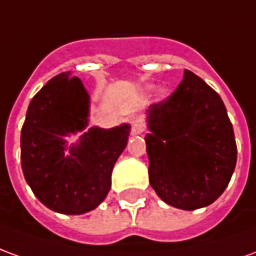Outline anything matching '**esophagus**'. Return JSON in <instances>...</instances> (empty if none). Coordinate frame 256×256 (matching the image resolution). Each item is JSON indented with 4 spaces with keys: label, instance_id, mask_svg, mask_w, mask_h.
Segmentation results:
<instances>
[{
    "label": "esophagus",
    "instance_id": "1",
    "mask_svg": "<svg viewBox=\"0 0 256 256\" xmlns=\"http://www.w3.org/2000/svg\"><path fill=\"white\" fill-rule=\"evenodd\" d=\"M132 132H133V134H141L142 132H144V123H142V120H141V118L138 116H133L132 118Z\"/></svg>",
    "mask_w": 256,
    "mask_h": 256
}]
</instances>
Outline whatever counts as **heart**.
<instances>
[{
    "instance_id": "obj_1",
    "label": "heart",
    "mask_w": 256,
    "mask_h": 256,
    "mask_svg": "<svg viewBox=\"0 0 256 256\" xmlns=\"http://www.w3.org/2000/svg\"><path fill=\"white\" fill-rule=\"evenodd\" d=\"M159 94H160V96H166V90L160 89V90H159Z\"/></svg>"
}]
</instances>
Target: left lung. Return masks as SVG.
Instances as JSON below:
<instances>
[{
    "mask_svg": "<svg viewBox=\"0 0 256 256\" xmlns=\"http://www.w3.org/2000/svg\"><path fill=\"white\" fill-rule=\"evenodd\" d=\"M146 126L148 174L156 194L186 211L214 203L237 162L233 126L218 93L185 70L176 92L146 110Z\"/></svg>",
    "mask_w": 256,
    "mask_h": 256,
    "instance_id": "8db88e82",
    "label": "left lung"
}]
</instances>
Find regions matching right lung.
Wrapping results in <instances>:
<instances>
[{
    "label": "right lung",
    "mask_w": 256,
    "mask_h": 256,
    "mask_svg": "<svg viewBox=\"0 0 256 256\" xmlns=\"http://www.w3.org/2000/svg\"><path fill=\"white\" fill-rule=\"evenodd\" d=\"M90 96L78 76L56 75L31 100L20 136L27 184L48 208L67 215L94 210L111 189L112 168L130 124L89 128ZM80 131L75 144L66 136Z\"/></svg>",
    "instance_id": "add662e5"
}]
</instances>
